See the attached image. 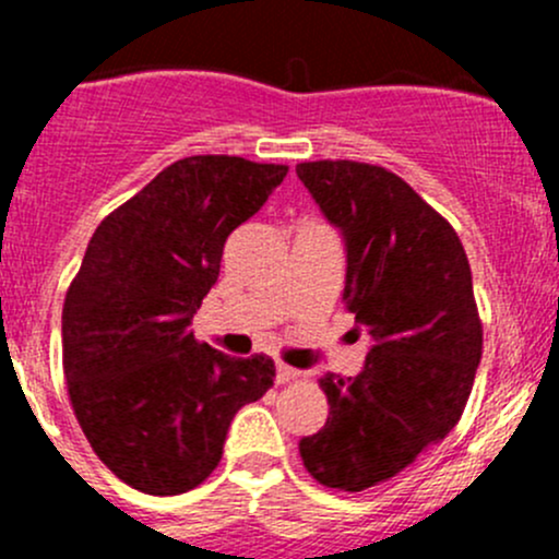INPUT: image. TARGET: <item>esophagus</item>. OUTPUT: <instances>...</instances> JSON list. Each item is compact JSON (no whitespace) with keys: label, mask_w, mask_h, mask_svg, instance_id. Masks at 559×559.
I'll use <instances>...</instances> for the list:
<instances>
[{"label":"esophagus","mask_w":559,"mask_h":559,"mask_svg":"<svg viewBox=\"0 0 559 559\" xmlns=\"http://www.w3.org/2000/svg\"><path fill=\"white\" fill-rule=\"evenodd\" d=\"M295 379H300V370L289 368V365H278V368H275V381H278V384H289V381Z\"/></svg>","instance_id":"obj_1"}]
</instances>
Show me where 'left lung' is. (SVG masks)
<instances>
[{"label": "left lung", "mask_w": 559, "mask_h": 559, "mask_svg": "<svg viewBox=\"0 0 559 559\" xmlns=\"http://www.w3.org/2000/svg\"><path fill=\"white\" fill-rule=\"evenodd\" d=\"M297 178L341 229L343 300L373 341L354 379L319 381L330 416L300 456L324 487L362 492L460 421L481 362L471 264L452 224L384 167L302 162Z\"/></svg>", "instance_id": "obj_1"}]
</instances>
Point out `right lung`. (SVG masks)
Segmentation results:
<instances>
[{
  "label": "right lung",
  "instance_id": "obj_1",
  "mask_svg": "<svg viewBox=\"0 0 559 559\" xmlns=\"http://www.w3.org/2000/svg\"><path fill=\"white\" fill-rule=\"evenodd\" d=\"M289 167L186 156L88 240L61 311L72 411L99 460L145 495H180L218 465L229 421L275 379L270 357H227L189 330L224 243Z\"/></svg>",
  "mask_w": 559,
  "mask_h": 559
}]
</instances>
